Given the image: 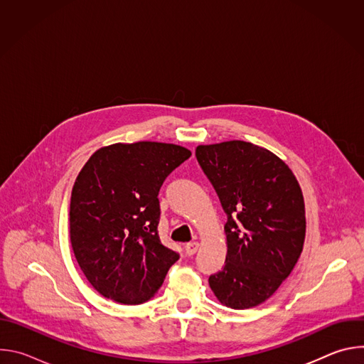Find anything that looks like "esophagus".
I'll return each instance as SVG.
<instances>
[{"mask_svg":"<svg viewBox=\"0 0 364 364\" xmlns=\"http://www.w3.org/2000/svg\"><path fill=\"white\" fill-rule=\"evenodd\" d=\"M198 250V243L197 242H190L186 245V253L188 256H193Z\"/></svg>","mask_w":364,"mask_h":364,"instance_id":"obj_1","label":"esophagus"}]
</instances>
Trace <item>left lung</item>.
Returning a JSON list of instances; mask_svg holds the SVG:
<instances>
[{
	"label": "left lung",
	"mask_w": 364,
	"mask_h": 364,
	"mask_svg": "<svg viewBox=\"0 0 364 364\" xmlns=\"http://www.w3.org/2000/svg\"><path fill=\"white\" fill-rule=\"evenodd\" d=\"M196 159L228 216L226 262L209 285L226 306H256L288 278L302 252L301 187L275 154L250 142L198 145Z\"/></svg>",
	"instance_id": "8db88e82"
}]
</instances>
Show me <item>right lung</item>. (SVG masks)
Instances as JSON below:
<instances>
[{
  "label": "right lung",
  "mask_w": 364,
  "mask_h": 364,
  "mask_svg": "<svg viewBox=\"0 0 364 364\" xmlns=\"http://www.w3.org/2000/svg\"><path fill=\"white\" fill-rule=\"evenodd\" d=\"M190 155L174 144H114L97 149L79 173L70 200V242L100 295L142 304L180 259L159 236V191Z\"/></svg>",
  "instance_id": "1"
}]
</instances>
